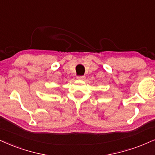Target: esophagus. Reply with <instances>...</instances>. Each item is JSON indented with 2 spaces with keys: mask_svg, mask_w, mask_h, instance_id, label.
<instances>
[{
  "mask_svg": "<svg viewBox=\"0 0 155 155\" xmlns=\"http://www.w3.org/2000/svg\"><path fill=\"white\" fill-rule=\"evenodd\" d=\"M85 76H78L77 77V79L78 80H81V81H83V80H85Z\"/></svg>",
  "mask_w": 155,
  "mask_h": 155,
  "instance_id": "esophagus-1",
  "label": "esophagus"
}]
</instances>
